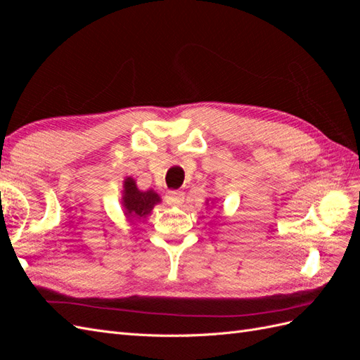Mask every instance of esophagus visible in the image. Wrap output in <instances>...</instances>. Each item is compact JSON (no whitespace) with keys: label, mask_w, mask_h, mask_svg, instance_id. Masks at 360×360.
<instances>
[{"label":"esophagus","mask_w":360,"mask_h":360,"mask_svg":"<svg viewBox=\"0 0 360 360\" xmlns=\"http://www.w3.org/2000/svg\"><path fill=\"white\" fill-rule=\"evenodd\" d=\"M184 201V192L181 191H169L167 193V202L169 205H180Z\"/></svg>","instance_id":"obj_1"}]
</instances>
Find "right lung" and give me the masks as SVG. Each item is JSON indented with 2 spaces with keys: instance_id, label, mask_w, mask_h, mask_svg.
Returning <instances> with one entry per match:
<instances>
[{
  "instance_id": "add662e5",
  "label": "right lung",
  "mask_w": 360,
  "mask_h": 360,
  "mask_svg": "<svg viewBox=\"0 0 360 360\" xmlns=\"http://www.w3.org/2000/svg\"><path fill=\"white\" fill-rule=\"evenodd\" d=\"M160 202V197L155 191H139L136 183L132 177H127L123 184V198L122 204L124 209V214L132 219H143L153 207Z\"/></svg>"
}]
</instances>
